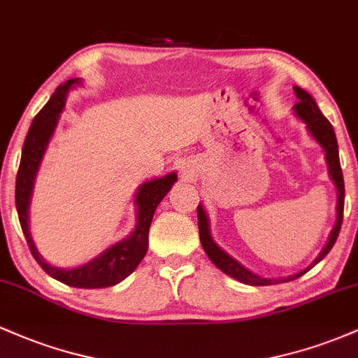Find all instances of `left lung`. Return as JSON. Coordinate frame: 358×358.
<instances>
[{
	"label": "left lung",
	"instance_id": "obj_1",
	"mask_svg": "<svg viewBox=\"0 0 358 358\" xmlns=\"http://www.w3.org/2000/svg\"><path fill=\"white\" fill-rule=\"evenodd\" d=\"M294 92H296V96L299 98L296 105H294V112L297 113L301 120L306 122L308 125V131L311 132V136L317 143L321 144V148L324 149V156H326V163H328V171L329 176H331L333 183H335L336 190H338V203H336V224L333 227L331 234H329L328 243L323 248V251L320 253V257L314 260L311 266H308L302 272L290 275V277L280 278H263L258 277V275L251 273L250 270H246L245 266L239 265V263L231 258L226 251H222L217 245L214 243V239L210 236L209 231V221H207V215L203 212L202 206L197 207V217H199V234H200V243H202V248L206 251L207 257L210 258V262L217 266L219 270H222L224 273L229 275V277L236 278V280L243 282V284L248 285H273L277 282H289L294 280V278L301 277L304 275L308 270H311L317 262H321L326 255L329 253V250L333 248V245L336 243V238H338L340 229H341V222H343V206H345V183H343V173H341V166H340V158H338V143H336V136L335 131H333V125L329 124L328 119L321 113V110L317 108L316 101L314 98L309 95L308 92L299 88V86H294Z\"/></svg>",
	"mask_w": 358,
	"mask_h": 358
}]
</instances>
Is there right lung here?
I'll list each match as a JSON object with an SVG mask.
<instances>
[{
	"mask_svg": "<svg viewBox=\"0 0 358 358\" xmlns=\"http://www.w3.org/2000/svg\"><path fill=\"white\" fill-rule=\"evenodd\" d=\"M78 80H68L64 85L57 86L54 95L47 101L45 107L35 115L29 129V134L25 137L22 149V159H20V168L17 173V187H15V203H17L20 226H22L23 236L27 239L30 253L34 255L35 262L44 268L45 273L54 277L62 284L71 285V287L80 289H105L119 284L127 275H131L137 268L141 260L148 251V234L149 226H151L152 215H155L156 207L166 197L173 183L176 182L175 173L163 176V178L151 180L141 185L137 190V226L134 233L124 241L110 246V248L101 253L100 257L86 263L78 268L62 270L50 266L49 263L42 260L41 255L35 250V245L30 238L29 231V203L30 195H32L34 180L37 175L38 164H41L42 156H44L47 144H49L50 136L56 129L59 113L64 108L66 93Z\"/></svg>",
	"mask_w": 358,
	"mask_h": 358,
	"instance_id": "obj_1",
	"label": "right lung"
}]
</instances>
